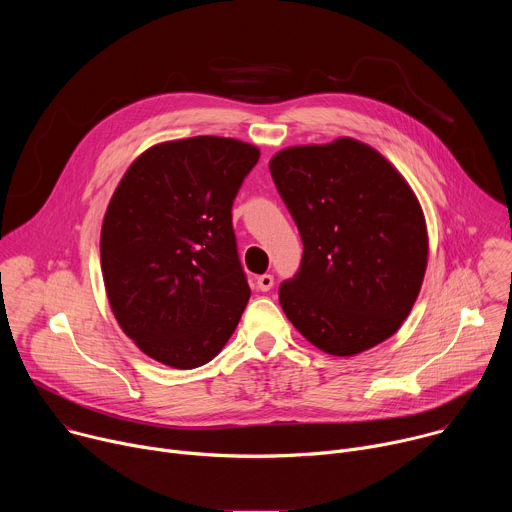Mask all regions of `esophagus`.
Returning a JSON list of instances; mask_svg holds the SVG:
<instances>
[{
  "label": "esophagus",
  "mask_w": 512,
  "mask_h": 512,
  "mask_svg": "<svg viewBox=\"0 0 512 512\" xmlns=\"http://www.w3.org/2000/svg\"><path fill=\"white\" fill-rule=\"evenodd\" d=\"M271 287H273V275L265 273V275H259V277H257V289L269 291Z\"/></svg>",
  "instance_id": "esophagus-1"
}]
</instances>
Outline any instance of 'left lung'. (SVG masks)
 I'll list each match as a JSON object with an SVG mask.
<instances>
[{
    "label": "left lung",
    "instance_id": "obj_1",
    "mask_svg": "<svg viewBox=\"0 0 512 512\" xmlns=\"http://www.w3.org/2000/svg\"><path fill=\"white\" fill-rule=\"evenodd\" d=\"M304 255L279 304L300 334L334 356L393 336L427 267V229L405 178L371 145L340 137L294 145L269 162Z\"/></svg>",
    "mask_w": 512,
    "mask_h": 512
}]
</instances>
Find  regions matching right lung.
I'll return each mask as SVG.
<instances>
[{"label":"right lung","instance_id":"right-lung-1","mask_svg":"<svg viewBox=\"0 0 512 512\" xmlns=\"http://www.w3.org/2000/svg\"><path fill=\"white\" fill-rule=\"evenodd\" d=\"M259 160L251 143L198 135L145 150L101 229V269L121 330L150 358L196 369L233 336L251 289L233 202Z\"/></svg>","mask_w":512,"mask_h":512}]
</instances>
